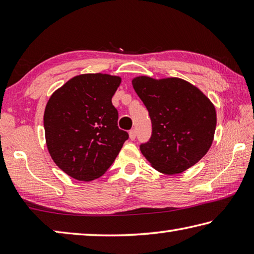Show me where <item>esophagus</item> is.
Segmentation results:
<instances>
[{
    "label": "esophagus",
    "instance_id": "obj_1",
    "mask_svg": "<svg viewBox=\"0 0 254 254\" xmlns=\"http://www.w3.org/2000/svg\"><path fill=\"white\" fill-rule=\"evenodd\" d=\"M128 134H130V139L131 140H134L136 137V131L133 128V130H131L130 132H128Z\"/></svg>",
    "mask_w": 254,
    "mask_h": 254
}]
</instances>
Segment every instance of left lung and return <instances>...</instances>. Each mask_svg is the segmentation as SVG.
Instances as JSON below:
<instances>
[{
  "label": "left lung",
  "instance_id": "left-lung-1",
  "mask_svg": "<svg viewBox=\"0 0 254 254\" xmlns=\"http://www.w3.org/2000/svg\"><path fill=\"white\" fill-rule=\"evenodd\" d=\"M137 96L149 112L152 132L140 150L153 168L180 174L203 158L216 127V112L194 85L180 78L132 80Z\"/></svg>",
  "mask_w": 254,
  "mask_h": 254
}]
</instances>
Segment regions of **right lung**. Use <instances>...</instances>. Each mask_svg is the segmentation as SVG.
<instances>
[{"label": "right lung", "mask_w": 254, "mask_h": 254, "mask_svg": "<svg viewBox=\"0 0 254 254\" xmlns=\"http://www.w3.org/2000/svg\"><path fill=\"white\" fill-rule=\"evenodd\" d=\"M121 78L106 74L72 77L47 103V147L60 169L77 180L96 179L110 168L128 139L112 104Z\"/></svg>", "instance_id": "right-lung-1"}]
</instances>
